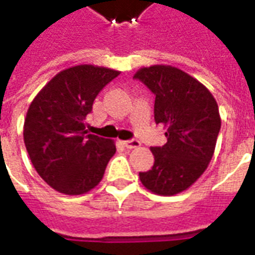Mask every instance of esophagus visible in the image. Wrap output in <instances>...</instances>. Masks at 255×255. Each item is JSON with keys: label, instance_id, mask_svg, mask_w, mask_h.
<instances>
[{"label": "esophagus", "instance_id": "34e87169", "mask_svg": "<svg viewBox=\"0 0 255 255\" xmlns=\"http://www.w3.org/2000/svg\"><path fill=\"white\" fill-rule=\"evenodd\" d=\"M124 144H126L127 148H137V147L140 146V142L136 140V139H131V140H126Z\"/></svg>", "mask_w": 255, "mask_h": 255}]
</instances>
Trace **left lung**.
Returning <instances> with one entry per match:
<instances>
[{
  "label": "left lung",
  "instance_id": "1",
  "mask_svg": "<svg viewBox=\"0 0 255 255\" xmlns=\"http://www.w3.org/2000/svg\"><path fill=\"white\" fill-rule=\"evenodd\" d=\"M133 78L155 94L154 119L167 137L162 147H151L154 165L139 178L155 195L174 196L193 185L214 156L222 126L218 103L201 82L173 66L142 67Z\"/></svg>",
  "mask_w": 255,
  "mask_h": 255
}]
</instances>
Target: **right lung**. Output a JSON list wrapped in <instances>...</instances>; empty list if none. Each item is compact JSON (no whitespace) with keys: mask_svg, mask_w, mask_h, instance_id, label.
Masks as SVG:
<instances>
[{"mask_svg":"<svg viewBox=\"0 0 255 255\" xmlns=\"http://www.w3.org/2000/svg\"><path fill=\"white\" fill-rule=\"evenodd\" d=\"M119 74L103 66H73L51 78L32 100L24 143L33 167L56 192L84 195L103 180L116 146L88 132L85 120L100 90Z\"/></svg>","mask_w":255,"mask_h":255,"instance_id":"1","label":"right lung"}]
</instances>
